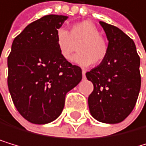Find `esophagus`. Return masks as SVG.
Instances as JSON below:
<instances>
[{
	"instance_id": "esophagus-1",
	"label": "esophagus",
	"mask_w": 146,
	"mask_h": 146,
	"mask_svg": "<svg viewBox=\"0 0 146 146\" xmlns=\"http://www.w3.org/2000/svg\"><path fill=\"white\" fill-rule=\"evenodd\" d=\"M82 76H83V78L86 77V70H82Z\"/></svg>"
}]
</instances>
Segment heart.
<instances>
[{"label":"heart","instance_id":"heart-1","mask_svg":"<svg viewBox=\"0 0 146 146\" xmlns=\"http://www.w3.org/2000/svg\"><path fill=\"white\" fill-rule=\"evenodd\" d=\"M78 44V55L74 61L81 67H88L92 63L99 64L106 57L108 42L99 34V30L93 22L83 21L75 23L68 32L59 29L56 34V44L59 54L65 60H71Z\"/></svg>","mask_w":146,"mask_h":146}]
</instances>
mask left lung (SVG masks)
Here are the masks:
<instances>
[{"mask_svg": "<svg viewBox=\"0 0 146 146\" xmlns=\"http://www.w3.org/2000/svg\"><path fill=\"white\" fill-rule=\"evenodd\" d=\"M108 40L106 57L86 73L93 83L88 108L95 119L106 124L124 121L134 109L141 88L140 58L135 42L117 27L99 21Z\"/></svg>", "mask_w": 146, "mask_h": 146, "instance_id": "8db88e82", "label": "left lung"}]
</instances>
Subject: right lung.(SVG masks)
Returning a JSON list of instances; mask_svg holds the SVG:
<instances>
[{
  "instance_id": "right-lung-1",
  "label": "right lung",
  "mask_w": 146,
  "mask_h": 146,
  "mask_svg": "<svg viewBox=\"0 0 146 146\" xmlns=\"http://www.w3.org/2000/svg\"><path fill=\"white\" fill-rule=\"evenodd\" d=\"M68 16L49 14L29 24L15 38L8 57V88L19 113L32 124L57 119L82 70L61 57L56 34Z\"/></svg>"
}]
</instances>
